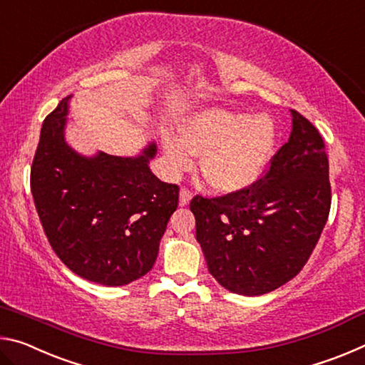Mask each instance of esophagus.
I'll return each mask as SVG.
<instances>
[{
    "instance_id": "esophagus-1",
    "label": "esophagus",
    "mask_w": 365,
    "mask_h": 365,
    "mask_svg": "<svg viewBox=\"0 0 365 365\" xmlns=\"http://www.w3.org/2000/svg\"><path fill=\"white\" fill-rule=\"evenodd\" d=\"M178 201H180V206H187L191 201V193L187 188L180 190V196H178Z\"/></svg>"
}]
</instances>
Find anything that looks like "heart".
Instances as JSON below:
<instances>
[{"mask_svg": "<svg viewBox=\"0 0 365 365\" xmlns=\"http://www.w3.org/2000/svg\"><path fill=\"white\" fill-rule=\"evenodd\" d=\"M275 140V122L267 114L205 108L185 117L178 125V138L164 135L160 143L169 174L188 170L191 156H200V174L207 187L233 195L261 178Z\"/></svg>", "mask_w": 365, "mask_h": 365, "instance_id": "b5f03b06", "label": "heart"}]
</instances>
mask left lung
<instances>
[{"label": "left lung", "mask_w": 365, "mask_h": 365, "mask_svg": "<svg viewBox=\"0 0 365 365\" xmlns=\"http://www.w3.org/2000/svg\"><path fill=\"white\" fill-rule=\"evenodd\" d=\"M292 113V133L264 178L240 193L190 202L211 275L228 292L261 296L304 267L330 212L329 159L317 128Z\"/></svg>", "instance_id": "8db88e82"}]
</instances>
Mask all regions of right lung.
<instances>
[{"mask_svg":"<svg viewBox=\"0 0 365 365\" xmlns=\"http://www.w3.org/2000/svg\"><path fill=\"white\" fill-rule=\"evenodd\" d=\"M41 125L30 187L48 242L85 280L128 285L153 269L159 242L178 206V187L150 169L158 146L137 156H85L66 141L69 100Z\"/></svg>","mask_w":365,"mask_h":365,"instance_id":"1","label":"right lung"}]
</instances>
